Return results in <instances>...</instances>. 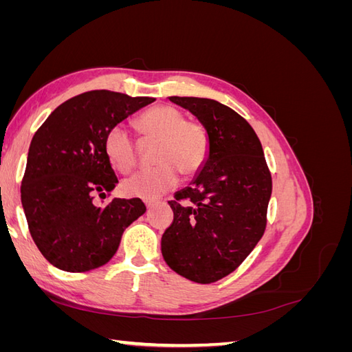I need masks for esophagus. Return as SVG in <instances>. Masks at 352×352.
<instances>
[{"label": "esophagus", "mask_w": 352, "mask_h": 352, "mask_svg": "<svg viewBox=\"0 0 352 352\" xmlns=\"http://www.w3.org/2000/svg\"><path fill=\"white\" fill-rule=\"evenodd\" d=\"M145 206L148 210H151L154 207V201H145Z\"/></svg>", "instance_id": "esophagus-1"}]
</instances>
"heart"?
Here are the masks:
<instances>
[{
    "instance_id": "b5f03b06",
    "label": "heart",
    "mask_w": 352,
    "mask_h": 352,
    "mask_svg": "<svg viewBox=\"0 0 352 352\" xmlns=\"http://www.w3.org/2000/svg\"><path fill=\"white\" fill-rule=\"evenodd\" d=\"M136 126L144 141H157L153 157L157 167L126 179L122 190L127 197L155 199L177 185L179 175L192 179L204 168L211 141L202 122L186 119L179 109L163 104L145 111ZM104 151L119 173H129L138 164V146L123 126L105 135Z\"/></svg>"
}]
</instances>
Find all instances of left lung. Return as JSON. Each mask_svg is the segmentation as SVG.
I'll list each match as a JSON object with an SVG mask.
<instances>
[{
  "label": "left lung",
  "instance_id": "obj_1",
  "mask_svg": "<svg viewBox=\"0 0 352 352\" xmlns=\"http://www.w3.org/2000/svg\"><path fill=\"white\" fill-rule=\"evenodd\" d=\"M206 124L211 150L192 186L179 190L173 221L162 238L164 261L197 283L235 272L267 225L272 175L251 124L228 105L208 98L170 97Z\"/></svg>",
  "mask_w": 352,
  "mask_h": 352
}]
</instances>
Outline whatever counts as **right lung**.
Wrapping results in <instances>:
<instances>
[{
  "instance_id": "obj_1",
  "label": "right lung",
  "mask_w": 352,
  "mask_h": 352,
  "mask_svg": "<svg viewBox=\"0 0 352 352\" xmlns=\"http://www.w3.org/2000/svg\"><path fill=\"white\" fill-rule=\"evenodd\" d=\"M154 101L107 89L83 92L58 105L32 138L20 194L30 236L54 267H101L124 229L146 211L140 198H114L104 208L94 198L119 182L104 151L105 135Z\"/></svg>"
}]
</instances>
